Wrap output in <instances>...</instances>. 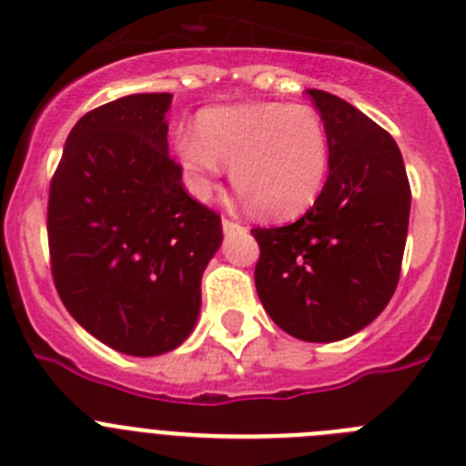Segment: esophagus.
I'll return each mask as SVG.
<instances>
[{
  "label": "esophagus",
  "instance_id": "34e87169",
  "mask_svg": "<svg viewBox=\"0 0 466 466\" xmlns=\"http://www.w3.org/2000/svg\"><path fill=\"white\" fill-rule=\"evenodd\" d=\"M221 226H224V230H226V233H228V230H236V228H242V226H240V224H238V221L228 219V217H224V219H221Z\"/></svg>",
  "mask_w": 466,
  "mask_h": 466
}]
</instances>
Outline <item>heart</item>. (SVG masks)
<instances>
[{"instance_id": "b5f03b06", "label": "heart", "mask_w": 466, "mask_h": 466, "mask_svg": "<svg viewBox=\"0 0 466 466\" xmlns=\"http://www.w3.org/2000/svg\"><path fill=\"white\" fill-rule=\"evenodd\" d=\"M177 156L196 196H208L221 163L233 187L270 219L315 203L329 172V133L308 105L247 102L205 111L196 130L177 135Z\"/></svg>"}]
</instances>
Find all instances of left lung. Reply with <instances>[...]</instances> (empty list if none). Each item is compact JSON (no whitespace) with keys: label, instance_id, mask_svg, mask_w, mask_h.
Instances as JSON below:
<instances>
[{"label":"left lung","instance_id":"obj_1","mask_svg":"<svg viewBox=\"0 0 466 466\" xmlns=\"http://www.w3.org/2000/svg\"><path fill=\"white\" fill-rule=\"evenodd\" d=\"M329 133V177L299 221L252 228L257 294L282 331L343 340L392 299L409 233L410 184L392 135L357 106L308 90Z\"/></svg>","mask_w":466,"mask_h":466}]
</instances>
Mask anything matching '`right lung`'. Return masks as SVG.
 <instances>
[{
    "mask_svg": "<svg viewBox=\"0 0 466 466\" xmlns=\"http://www.w3.org/2000/svg\"><path fill=\"white\" fill-rule=\"evenodd\" d=\"M170 93L126 95L72 127L48 191L51 275L69 315L135 357L182 345L221 217L184 191L167 154Z\"/></svg>",
    "mask_w": 466,
    "mask_h": 466,
    "instance_id": "obj_1",
    "label": "right lung"
}]
</instances>
